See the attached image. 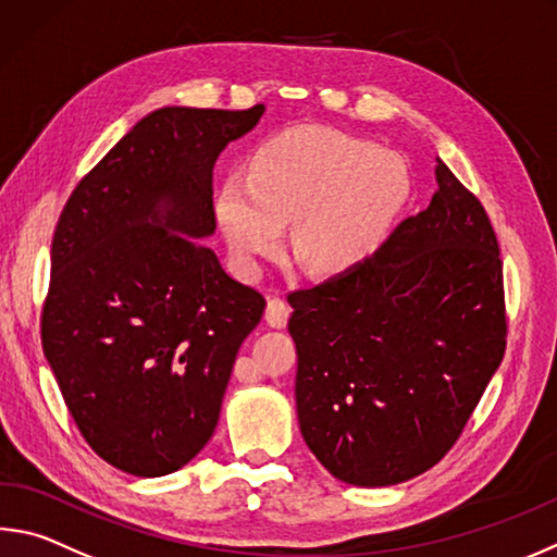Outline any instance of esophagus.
I'll list each match as a JSON object with an SVG mask.
<instances>
[{
	"label": "esophagus",
	"mask_w": 557,
	"mask_h": 557,
	"mask_svg": "<svg viewBox=\"0 0 557 557\" xmlns=\"http://www.w3.org/2000/svg\"><path fill=\"white\" fill-rule=\"evenodd\" d=\"M265 319L272 329H282L287 326V319H289V307L287 301L282 297H272L268 301V309H265Z\"/></svg>",
	"instance_id": "esophagus-1"
}]
</instances>
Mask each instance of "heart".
I'll return each instance as SVG.
<instances>
[{"mask_svg":"<svg viewBox=\"0 0 557 557\" xmlns=\"http://www.w3.org/2000/svg\"><path fill=\"white\" fill-rule=\"evenodd\" d=\"M409 197L401 160L341 131L307 126L258 150L252 173L228 175L216 219L236 258L256 268L292 226V256L313 275H346L375 256Z\"/></svg>","mask_w":557,"mask_h":557,"instance_id":"obj_1","label":"heart"}]
</instances>
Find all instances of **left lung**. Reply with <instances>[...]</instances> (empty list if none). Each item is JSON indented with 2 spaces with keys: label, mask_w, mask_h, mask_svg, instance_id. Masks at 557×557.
I'll use <instances>...</instances> for the list:
<instances>
[{
  "label": "left lung",
  "mask_w": 557,
  "mask_h": 557,
  "mask_svg": "<svg viewBox=\"0 0 557 557\" xmlns=\"http://www.w3.org/2000/svg\"><path fill=\"white\" fill-rule=\"evenodd\" d=\"M436 180L429 209L404 219L366 265L287 297L301 436L356 487L433 468L507 350L487 211L441 160Z\"/></svg>",
  "instance_id": "left-lung-1"
}]
</instances>
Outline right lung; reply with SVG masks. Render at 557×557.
Wrapping results in <instances>:
<instances>
[{"mask_svg":"<svg viewBox=\"0 0 557 557\" xmlns=\"http://www.w3.org/2000/svg\"><path fill=\"white\" fill-rule=\"evenodd\" d=\"M262 111H153L58 219L46 360L89 448L136 478L175 472L207 446L236 352L265 311L199 240L216 228V158Z\"/></svg>","mask_w":557,"mask_h":557,"instance_id":"obj_1","label":"right lung"}]
</instances>
